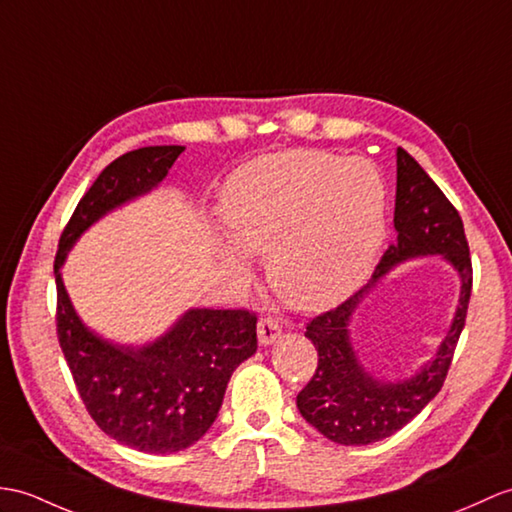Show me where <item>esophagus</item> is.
<instances>
[{
	"label": "esophagus",
	"mask_w": 512,
	"mask_h": 512,
	"mask_svg": "<svg viewBox=\"0 0 512 512\" xmlns=\"http://www.w3.org/2000/svg\"><path fill=\"white\" fill-rule=\"evenodd\" d=\"M281 336V327L275 323L272 318H261L259 325H257V338L261 347H270V344H275Z\"/></svg>",
	"instance_id": "esophagus-1"
}]
</instances>
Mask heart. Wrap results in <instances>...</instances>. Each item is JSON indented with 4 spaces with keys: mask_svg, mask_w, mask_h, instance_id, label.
I'll return each mask as SVG.
<instances>
[{
    "mask_svg": "<svg viewBox=\"0 0 512 512\" xmlns=\"http://www.w3.org/2000/svg\"><path fill=\"white\" fill-rule=\"evenodd\" d=\"M231 244L266 253L272 290L301 312H323L355 292L386 237V185L373 163L288 150L246 163L222 189ZM233 275L246 259L227 248Z\"/></svg>",
    "mask_w": 512,
    "mask_h": 512,
    "instance_id": "obj_1",
    "label": "heart"
}]
</instances>
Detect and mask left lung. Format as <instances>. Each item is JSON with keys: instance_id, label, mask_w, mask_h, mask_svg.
Segmentation results:
<instances>
[{"instance_id": "obj_1", "label": "left lung", "mask_w": 512, "mask_h": 512, "mask_svg": "<svg viewBox=\"0 0 512 512\" xmlns=\"http://www.w3.org/2000/svg\"><path fill=\"white\" fill-rule=\"evenodd\" d=\"M395 231L397 240L388 246L373 279L336 310L316 316L305 331L318 351V368L296 397V408L307 423L338 445H371L417 417L443 388L465 327L473 279L465 227L454 205L403 148H397ZM421 256H441L459 275L455 318L437 353L419 372L401 380L377 378L359 360L350 320L363 296L390 269Z\"/></svg>"}]
</instances>
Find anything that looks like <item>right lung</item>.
Here are the masks:
<instances>
[{"label": "right lung", "mask_w": 512, "mask_h": 512, "mask_svg": "<svg viewBox=\"0 0 512 512\" xmlns=\"http://www.w3.org/2000/svg\"><path fill=\"white\" fill-rule=\"evenodd\" d=\"M183 150L148 146L106 165L78 202L54 261L58 342L80 397L104 434L146 454L183 451L209 432L233 371L257 351V318L192 307L159 338L120 344L82 323L61 268L82 233L157 189Z\"/></svg>", "instance_id": "add662e5"}]
</instances>
